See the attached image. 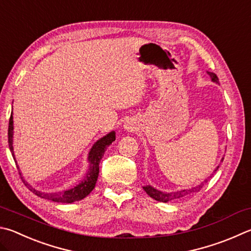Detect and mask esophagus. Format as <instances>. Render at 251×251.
I'll list each match as a JSON object with an SVG mask.
<instances>
[{
  "label": "esophagus",
  "instance_id": "34e87169",
  "mask_svg": "<svg viewBox=\"0 0 251 251\" xmlns=\"http://www.w3.org/2000/svg\"><path fill=\"white\" fill-rule=\"evenodd\" d=\"M136 126H137V125H136V122L134 120H128V121H126L124 123V129L127 130V131L136 130V128H137Z\"/></svg>",
  "mask_w": 251,
  "mask_h": 251
}]
</instances>
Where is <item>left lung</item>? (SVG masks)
Returning a JSON list of instances; mask_svg holds the SVG:
<instances>
[{"label": "left lung", "mask_w": 251, "mask_h": 251, "mask_svg": "<svg viewBox=\"0 0 251 251\" xmlns=\"http://www.w3.org/2000/svg\"><path fill=\"white\" fill-rule=\"evenodd\" d=\"M206 72H207V75L211 76V80L213 82H215V83L220 84V82H218L217 75L214 74V72H209V71H206ZM223 159H224V158H223ZM223 159H222V161H223ZM218 167H220V166H218ZM218 167L216 168L215 170H214V172H215L218 169ZM206 181H207V179H205L202 182V183L199 184L198 186H194V188H191V189H183V190H180V191H176V192H162V191H160V190L154 189L153 186H151V185H145V186H143V189L145 190V192L147 193L150 198H152L153 200H156V201L168 203V202L173 201V200L183 198V197H185V195H188V194L194 193V192H199V191L202 189V186L204 185V183Z\"/></svg>", "instance_id": "left-lung-1"}]
</instances>
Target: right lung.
Here are the masks:
<instances>
[{
    "instance_id": "right-lung-1",
    "label": "right lung",
    "mask_w": 251,
    "mask_h": 251,
    "mask_svg": "<svg viewBox=\"0 0 251 251\" xmlns=\"http://www.w3.org/2000/svg\"><path fill=\"white\" fill-rule=\"evenodd\" d=\"M13 137H14V122H13V112H12L10 123H8V147H10L12 151V156L14 158V160L17 165L14 150H13ZM114 140H115V131L112 130L105 136H103V137L95 141L92 146V148L90 149V151L88 153L89 170L86 171L83 179H82L78 184L74 185L70 189L59 191V192L47 193V192H42V191L33 188L28 182L24 180V177L22 176V173L20 172L22 180L31 192L35 193L37 197L42 199H46V200H50V201L61 202V203H74L76 201H80V200L88 197V195L92 192V190L94 189L95 183H97L98 181L99 172H100V161H101L102 157L104 156V152L106 151V148L113 143Z\"/></svg>"
}]
</instances>
